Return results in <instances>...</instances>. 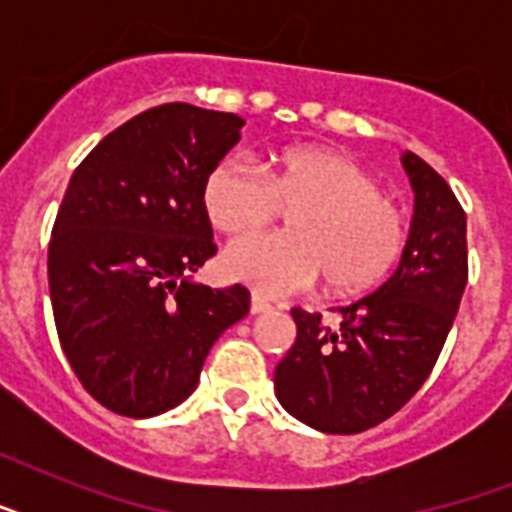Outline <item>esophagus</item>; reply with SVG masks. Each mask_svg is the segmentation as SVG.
<instances>
[{"label":"esophagus","instance_id":"34e87169","mask_svg":"<svg viewBox=\"0 0 512 512\" xmlns=\"http://www.w3.org/2000/svg\"><path fill=\"white\" fill-rule=\"evenodd\" d=\"M249 311L252 313H268V311H273V305L268 303V300H265L263 295H252V300H249Z\"/></svg>","mask_w":512,"mask_h":512}]
</instances>
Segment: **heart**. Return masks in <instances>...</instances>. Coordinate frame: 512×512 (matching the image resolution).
I'll return each mask as SVG.
<instances>
[{"mask_svg":"<svg viewBox=\"0 0 512 512\" xmlns=\"http://www.w3.org/2000/svg\"><path fill=\"white\" fill-rule=\"evenodd\" d=\"M204 212L217 231L243 239L285 211L292 234L236 241L223 257L231 279L260 295L287 297L327 279L337 295L377 287L406 244V217L382 196L380 180L332 148H289L265 175L239 159L215 164L204 180Z\"/></svg>","mask_w":512,"mask_h":512,"instance_id":"b5f03b06","label":"heart"}]
</instances>
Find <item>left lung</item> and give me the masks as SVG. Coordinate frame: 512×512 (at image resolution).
<instances>
[{
    "label": "left lung",
    "instance_id": "left-lung-1",
    "mask_svg": "<svg viewBox=\"0 0 512 512\" xmlns=\"http://www.w3.org/2000/svg\"><path fill=\"white\" fill-rule=\"evenodd\" d=\"M414 215L401 263L380 289L337 308L340 327L292 311L295 345L273 372L279 404L321 433H361L396 414L428 380L468 284V217L449 183L401 156Z\"/></svg>",
    "mask_w": 512,
    "mask_h": 512
}]
</instances>
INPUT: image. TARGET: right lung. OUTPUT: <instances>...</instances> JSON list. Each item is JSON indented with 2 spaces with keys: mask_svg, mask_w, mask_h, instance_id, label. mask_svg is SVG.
<instances>
[{
  "mask_svg": "<svg viewBox=\"0 0 512 512\" xmlns=\"http://www.w3.org/2000/svg\"><path fill=\"white\" fill-rule=\"evenodd\" d=\"M244 119L167 103L100 140L66 188L47 276L60 345L95 401L124 417L175 409L209 348L249 313L241 284L191 279L215 255L204 180Z\"/></svg>",
  "mask_w": 512,
  "mask_h": 512,
  "instance_id": "1",
  "label": "right lung"
}]
</instances>
